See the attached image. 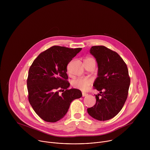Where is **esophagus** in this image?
<instances>
[{
    "label": "esophagus",
    "instance_id": "34e87169",
    "mask_svg": "<svg viewBox=\"0 0 150 150\" xmlns=\"http://www.w3.org/2000/svg\"><path fill=\"white\" fill-rule=\"evenodd\" d=\"M88 94L87 93H82V97H85V96H87Z\"/></svg>",
    "mask_w": 150,
    "mask_h": 150
}]
</instances>
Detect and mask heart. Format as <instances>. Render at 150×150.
I'll return each instance as SVG.
<instances>
[{
	"mask_svg": "<svg viewBox=\"0 0 150 150\" xmlns=\"http://www.w3.org/2000/svg\"><path fill=\"white\" fill-rule=\"evenodd\" d=\"M93 58L91 57H87L84 59V61H86L88 60L93 59ZM93 83V80L90 78H79L72 82V85L73 87L80 90L81 91H87L90 87L91 85Z\"/></svg>",
	"mask_w": 150,
	"mask_h": 150,
	"instance_id": "heart-1",
	"label": "heart"
}]
</instances>
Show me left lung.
Masks as SVG:
<instances>
[{"mask_svg":"<svg viewBox=\"0 0 150 150\" xmlns=\"http://www.w3.org/2000/svg\"><path fill=\"white\" fill-rule=\"evenodd\" d=\"M90 53L98 65V76L93 86L100 94L96 96V103L87 112L95 119L108 120L122 109L127 97L130 77L126 63L116 52L96 46L91 47Z\"/></svg>","mask_w":150,"mask_h":150,"instance_id":"obj_1","label":"left lung"}]
</instances>
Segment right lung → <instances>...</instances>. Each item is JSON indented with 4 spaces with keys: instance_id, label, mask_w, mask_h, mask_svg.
<instances>
[{
    "instance_id": "obj_1",
    "label": "right lung",
    "mask_w": 150,
    "mask_h": 150,
    "mask_svg": "<svg viewBox=\"0 0 150 150\" xmlns=\"http://www.w3.org/2000/svg\"><path fill=\"white\" fill-rule=\"evenodd\" d=\"M82 48L54 46L41 53L28 71V100L37 115L48 122L62 119L71 102L82 94L78 89L68 88V64ZM59 92H62L61 95Z\"/></svg>"
}]
</instances>
